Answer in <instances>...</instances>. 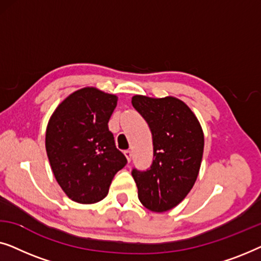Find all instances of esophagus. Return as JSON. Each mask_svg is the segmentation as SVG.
Here are the masks:
<instances>
[{
	"mask_svg": "<svg viewBox=\"0 0 261 261\" xmlns=\"http://www.w3.org/2000/svg\"><path fill=\"white\" fill-rule=\"evenodd\" d=\"M124 155H126L128 162H130V159H132V151H130V149H126V151H124Z\"/></svg>",
	"mask_w": 261,
	"mask_h": 261,
	"instance_id": "obj_1",
	"label": "esophagus"
}]
</instances>
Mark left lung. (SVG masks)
Masks as SVG:
<instances>
[{"mask_svg":"<svg viewBox=\"0 0 261 261\" xmlns=\"http://www.w3.org/2000/svg\"><path fill=\"white\" fill-rule=\"evenodd\" d=\"M132 105L148 123L153 140L151 167L132 171L138 197L151 212H167L187 197L197 179L204 148L202 127L191 109L172 96L135 95Z\"/></svg>","mask_w":261,"mask_h":261,"instance_id":"obj_1","label":"left lung"}]
</instances>
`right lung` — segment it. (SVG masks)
I'll return each instance as SVG.
<instances>
[{
    "label": "right lung",
    "instance_id": "right-lung-1",
    "mask_svg": "<svg viewBox=\"0 0 261 261\" xmlns=\"http://www.w3.org/2000/svg\"><path fill=\"white\" fill-rule=\"evenodd\" d=\"M115 95L96 88L74 91L57 107L46 128V152L57 181L72 201L91 204L108 195L127 164L108 128Z\"/></svg>",
    "mask_w": 261,
    "mask_h": 261
}]
</instances>
